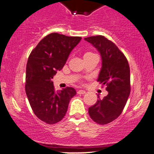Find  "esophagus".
Here are the masks:
<instances>
[{
	"instance_id": "34e87169",
	"label": "esophagus",
	"mask_w": 154,
	"mask_h": 154,
	"mask_svg": "<svg viewBox=\"0 0 154 154\" xmlns=\"http://www.w3.org/2000/svg\"><path fill=\"white\" fill-rule=\"evenodd\" d=\"M86 91H84V90H79V91H77V94H86Z\"/></svg>"
}]
</instances>
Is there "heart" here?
<instances>
[{
	"instance_id": "b5f03b06",
	"label": "heart",
	"mask_w": 154,
	"mask_h": 154,
	"mask_svg": "<svg viewBox=\"0 0 154 154\" xmlns=\"http://www.w3.org/2000/svg\"><path fill=\"white\" fill-rule=\"evenodd\" d=\"M91 54V53H90V52H87V53H86V54H84V56H86V55H87V54Z\"/></svg>"
}]
</instances>
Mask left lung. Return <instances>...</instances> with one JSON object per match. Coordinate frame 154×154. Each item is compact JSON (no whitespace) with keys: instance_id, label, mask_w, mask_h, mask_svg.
<instances>
[{"instance_id":"8db88e82","label":"left lung","mask_w":154,"mask_h":154,"mask_svg":"<svg viewBox=\"0 0 154 154\" xmlns=\"http://www.w3.org/2000/svg\"><path fill=\"white\" fill-rule=\"evenodd\" d=\"M98 51L102 67L97 81L106 86L108 94L98 96L95 104L88 108L91 119L99 125H106L117 119L123 111L130 93V66L125 54L103 35L84 38Z\"/></svg>"}]
</instances>
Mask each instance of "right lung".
Here are the masks:
<instances>
[{
    "label": "right lung",
    "instance_id": "right-lung-1",
    "mask_svg": "<svg viewBox=\"0 0 154 154\" xmlns=\"http://www.w3.org/2000/svg\"><path fill=\"white\" fill-rule=\"evenodd\" d=\"M81 38L53 32L43 38L29 56L26 94L34 114L48 125L64 118L70 100L77 93L72 87L56 91L52 79L63 68L70 53Z\"/></svg>",
    "mask_w": 154,
    "mask_h": 154
}]
</instances>
